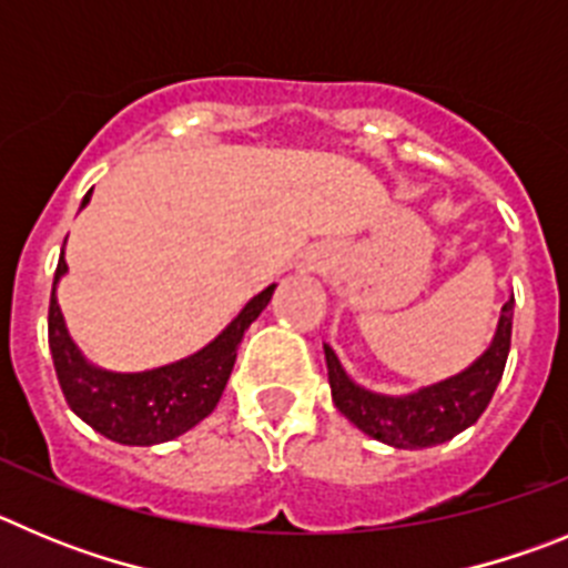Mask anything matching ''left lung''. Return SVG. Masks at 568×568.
Returning a JSON list of instances; mask_svg holds the SVG:
<instances>
[{
    "instance_id": "1",
    "label": "left lung",
    "mask_w": 568,
    "mask_h": 568,
    "mask_svg": "<svg viewBox=\"0 0 568 568\" xmlns=\"http://www.w3.org/2000/svg\"><path fill=\"white\" fill-rule=\"evenodd\" d=\"M513 308L515 296H509L504 308H500L493 345L484 351L481 359H475L458 376H449L438 385L422 387L418 393L402 398L379 396V393H371L356 385L342 371L334 351L325 345L334 405L362 433H367L376 442L390 444V447L422 449L449 442L453 436L467 430L469 424L478 422V416L487 410L500 376H504L509 339H513Z\"/></svg>"
}]
</instances>
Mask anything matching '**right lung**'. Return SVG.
<instances>
[{"label":"right lung","mask_w":568,"mask_h":568,"mask_svg":"<svg viewBox=\"0 0 568 568\" xmlns=\"http://www.w3.org/2000/svg\"><path fill=\"white\" fill-rule=\"evenodd\" d=\"M90 195L93 192H87L81 209L90 203ZM64 272L68 263L61 252L48 314V342L61 393L68 398L70 410L84 418L95 433L130 447L172 442L192 430L217 407L237 359L240 339L277 288L268 285L254 300H248L232 325L197 354L155 371L112 373L90 365L64 328V316L55 303V283Z\"/></svg>","instance_id":"right-lung-1"}]
</instances>
